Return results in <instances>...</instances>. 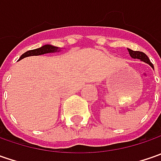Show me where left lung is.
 Here are the masks:
<instances>
[{"instance_id":"1","label":"left lung","mask_w":161,"mask_h":161,"mask_svg":"<svg viewBox=\"0 0 161 161\" xmlns=\"http://www.w3.org/2000/svg\"><path fill=\"white\" fill-rule=\"evenodd\" d=\"M128 52H129V53H130V55H131V57H132V58L140 59L141 61H142V62H144V63L149 64L151 65L152 68H153V64L151 63V61H150L149 57H148L144 53L140 52V51H133V50H131V49H128Z\"/></svg>"}]
</instances>
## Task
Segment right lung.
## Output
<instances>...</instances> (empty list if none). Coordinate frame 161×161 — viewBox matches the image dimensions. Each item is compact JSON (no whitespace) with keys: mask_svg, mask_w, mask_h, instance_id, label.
Segmentation results:
<instances>
[{"mask_svg":"<svg viewBox=\"0 0 161 161\" xmlns=\"http://www.w3.org/2000/svg\"><path fill=\"white\" fill-rule=\"evenodd\" d=\"M58 51V47H53V46H50V45H46L44 47H40V48H37V49H34V50H29L28 52L24 53L20 56V59L25 58V57H28V56H32V55H40V54H44V53H53V52H56Z\"/></svg>","mask_w":161,"mask_h":161,"instance_id":"add662e5","label":"right lung"}]
</instances>
